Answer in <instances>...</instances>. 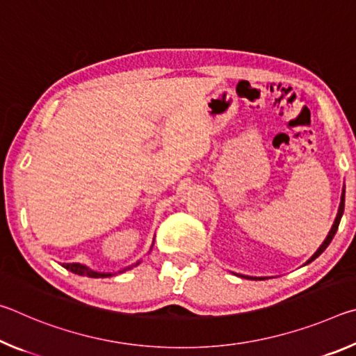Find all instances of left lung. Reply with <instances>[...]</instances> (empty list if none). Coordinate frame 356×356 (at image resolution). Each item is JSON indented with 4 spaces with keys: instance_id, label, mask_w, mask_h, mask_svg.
I'll return each instance as SVG.
<instances>
[{
    "instance_id": "left-lung-1",
    "label": "left lung",
    "mask_w": 356,
    "mask_h": 356,
    "mask_svg": "<svg viewBox=\"0 0 356 356\" xmlns=\"http://www.w3.org/2000/svg\"><path fill=\"white\" fill-rule=\"evenodd\" d=\"M344 202H346V185H344V188H342V195H341L339 209H337L336 218H334L333 226H331V229H330L328 236L325 237V240H323V242H322V245L318 246V250L314 252V254H312V256L308 259V261H306V264H311L312 261H314V259H317L318 256H321L322 252H323L325 250H327V246L331 243V240H333L334 234H336V231H337V226H339V221H341V218H342V213H344ZM238 276H242V278H246V280H265L264 276H248V275H238Z\"/></svg>"
}]
</instances>
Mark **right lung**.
<instances>
[{"instance_id":"right-lung-1","label":"right lung","mask_w":356,"mask_h":356,"mask_svg":"<svg viewBox=\"0 0 356 356\" xmlns=\"http://www.w3.org/2000/svg\"><path fill=\"white\" fill-rule=\"evenodd\" d=\"M152 246H154V243H152ZM152 246H150V250H152ZM140 262H141V261H138L136 264L130 265V267H127V268H122V270H119L118 273H124L125 270H130V268L136 267V265L140 264ZM63 267H64V268H67L69 272H72V273H75V275H80V276H89V278H108V276L118 275V273H105V272H97V270H92V268H89L88 265L76 264V262H74V264H64Z\"/></svg>"}]
</instances>
